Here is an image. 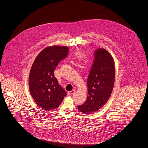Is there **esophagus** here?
<instances>
[{
  "instance_id": "obj_1",
  "label": "esophagus",
  "mask_w": 148,
  "mask_h": 148,
  "mask_svg": "<svg viewBox=\"0 0 148 148\" xmlns=\"http://www.w3.org/2000/svg\"><path fill=\"white\" fill-rule=\"evenodd\" d=\"M75 90H71V92H68V95H73V94H74L75 93Z\"/></svg>"
}]
</instances>
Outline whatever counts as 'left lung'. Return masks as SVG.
Here are the masks:
<instances>
[{"mask_svg": "<svg viewBox=\"0 0 148 148\" xmlns=\"http://www.w3.org/2000/svg\"><path fill=\"white\" fill-rule=\"evenodd\" d=\"M94 61L88 77V97L84 104L77 106L86 114L96 112L108 101L115 82V63L112 55L106 49L95 51Z\"/></svg>", "mask_w": 148, "mask_h": 148, "instance_id": "1", "label": "left lung"}]
</instances>
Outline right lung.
I'll return each instance as SVG.
<instances>
[{
	"instance_id": "right-lung-1",
	"label": "right lung",
	"mask_w": 148,
	"mask_h": 148,
	"mask_svg": "<svg viewBox=\"0 0 148 148\" xmlns=\"http://www.w3.org/2000/svg\"><path fill=\"white\" fill-rule=\"evenodd\" d=\"M68 47L49 46L41 51L31 67L29 88L36 104L49 111L57 108L66 93L54 75L59 62L67 56Z\"/></svg>"
}]
</instances>
